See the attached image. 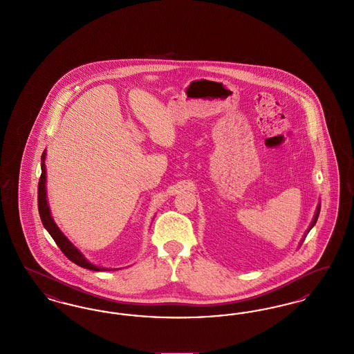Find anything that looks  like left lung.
Returning <instances> with one entry per match:
<instances>
[{
    "label": "left lung",
    "instance_id": "left-lung-1",
    "mask_svg": "<svg viewBox=\"0 0 354 354\" xmlns=\"http://www.w3.org/2000/svg\"><path fill=\"white\" fill-rule=\"evenodd\" d=\"M320 208H321V205H320V204H319V207H317V209H316V214H315V219H313V221H312V223H310V227H309V230H308V232H309V231H310V230H312V228H313V225H315V224H316V221H317V219H319V215H320Z\"/></svg>",
    "mask_w": 354,
    "mask_h": 354
}]
</instances>
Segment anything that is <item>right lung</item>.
I'll use <instances>...</instances> for the list:
<instances>
[{
    "instance_id": "add662e5",
    "label": "right lung",
    "mask_w": 354,
    "mask_h": 354,
    "mask_svg": "<svg viewBox=\"0 0 354 354\" xmlns=\"http://www.w3.org/2000/svg\"><path fill=\"white\" fill-rule=\"evenodd\" d=\"M45 158L46 153L44 151L41 156V178L38 182V212H39V218L44 224V227L48 230V232L50 234L53 240L55 241V244L59 247V250L64 252V254L68 257L70 261H73L74 264L90 270H110L106 268H101L98 266L91 264L88 260H86L82 253L80 252V250H77L73 243H70L66 236L61 232V230L57 227V224L54 223V220L51 218L50 208L48 205L46 201V169H45Z\"/></svg>"
}]
</instances>
